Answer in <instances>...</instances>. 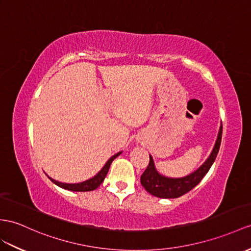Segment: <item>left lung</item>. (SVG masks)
I'll use <instances>...</instances> for the list:
<instances>
[{
	"mask_svg": "<svg viewBox=\"0 0 251 251\" xmlns=\"http://www.w3.org/2000/svg\"><path fill=\"white\" fill-rule=\"evenodd\" d=\"M222 135L223 126H221V129H219L218 137L209 158L196 172L184 176V178L172 179L161 176L155 170L153 160L150 156L149 165L147 166L142 176H140L142 185L145 187L147 192L158 198H178L183 196V195L188 193L191 189L196 186L210 170L219 151V147H221L222 143Z\"/></svg>",
	"mask_w": 251,
	"mask_h": 251,
	"instance_id": "left-lung-1",
	"label": "left lung"
}]
</instances>
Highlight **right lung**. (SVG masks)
I'll list each match as a JSON object with an SVG mask.
<instances>
[{
  "label": "right lung",
  "instance_id": "obj_1",
  "mask_svg": "<svg viewBox=\"0 0 251 251\" xmlns=\"http://www.w3.org/2000/svg\"><path fill=\"white\" fill-rule=\"evenodd\" d=\"M120 154V152L117 154L113 155L109 160L106 162V164L104 165V167H103L99 173H98L97 176H95L94 178H91L87 181H84L82 183H76V184H68V183H60L55 181L53 179L50 178V180L54 183V184L58 185L59 187L65 188V189H68V191H72V192H89V191H94V189L98 188L100 185L101 183L104 181V178L107 175V172L109 169V166H111L112 162L115 160L116 157Z\"/></svg>",
  "mask_w": 251,
  "mask_h": 251
}]
</instances>
